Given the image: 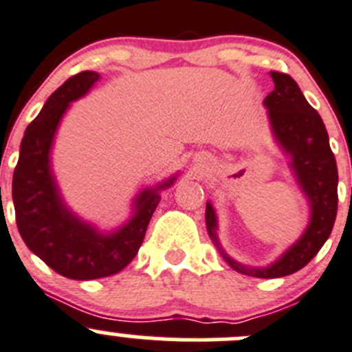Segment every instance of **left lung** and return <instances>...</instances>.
I'll return each mask as SVG.
<instances>
[{
	"label": "left lung",
	"mask_w": 352,
	"mask_h": 352,
	"mask_svg": "<svg viewBox=\"0 0 352 352\" xmlns=\"http://www.w3.org/2000/svg\"><path fill=\"white\" fill-rule=\"evenodd\" d=\"M274 90L265 97L274 140L289 157V168L309 205V222L301 238L267 267H250L236 262L222 250L217 236V214L210 201L205 207V222L212 243L231 269L245 276L276 279L291 276L320 252L332 232L337 215V164L320 114L308 104L298 83L286 73L270 72Z\"/></svg>",
	"instance_id": "left-lung-1"
}]
</instances>
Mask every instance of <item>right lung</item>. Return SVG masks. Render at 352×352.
I'll use <instances>...</instances> for the list:
<instances>
[{
	"label": "right lung",
	"instance_id": "add662e5",
	"mask_svg": "<svg viewBox=\"0 0 352 352\" xmlns=\"http://www.w3.org/2000/svg\"><path fill=\"white\" fill-rule=\"evenodd\" d=\"M99 78V73L82 72L51 94L27 126L13 173L12 195L20 236L47 267L75 280L100 279L123 270L142 246L161 201V190L176 181L171 176L157 186L144 188L133 198L131 217L107 232L80 219L65 204L51 168V148L69 104L85 96Z\"/></svg>",
	"mask_w": 352,
	"mask_h": 352
}]
</instances>
